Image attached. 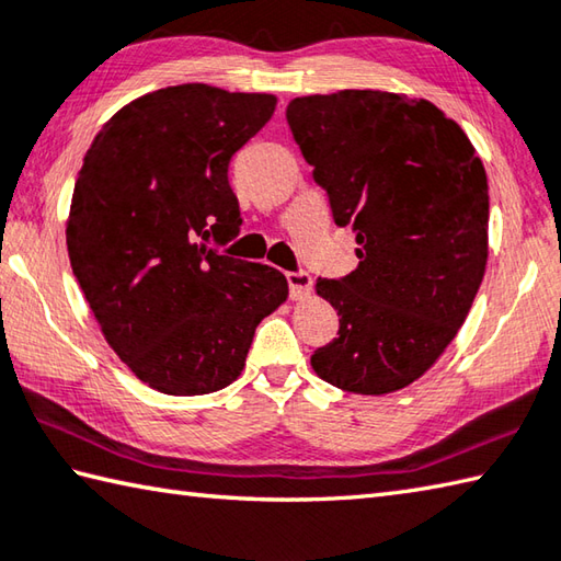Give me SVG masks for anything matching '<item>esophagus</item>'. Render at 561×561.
Wrapping results in <instances>:
<instances>
[{
	"label": "esophagus",
	"instance_id": "34e87169",
	"mask_svg": "<svg viewBox=\"0 0 561 561\" xmlns=\"http://www.w3.org/2000/svg\"><path fill=\"white\" fill-rule=\"evenodd\" d=\"M288 288H290V298L293 300H302V298H308V295L312 293V276L310 273H305V271H293V273H288Z\"/></svg>",
	"mask_w": 561,
	"mask_h": 561
}]
</instances>
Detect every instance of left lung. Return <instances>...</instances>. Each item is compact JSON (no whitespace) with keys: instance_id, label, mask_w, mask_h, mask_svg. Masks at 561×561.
<instances>
[{"instance_id":"1","label":"left lung","mask_w":561,"mask_h":561,"mask_svg":"<svg viewBox=\"0 0 561 561\" xmlns=\"http://www.w3.org/2000/svg\"><path fill=\"white\" fill-rule=\"evenodd\" d=\"M285 119L356 231L358 266L317 295L340 336L312 368L348 393L383 396L417 380L467 320L489 259V181L457 122L427 100L376 90L298 98Z\"/></svg>"}]
</instances>
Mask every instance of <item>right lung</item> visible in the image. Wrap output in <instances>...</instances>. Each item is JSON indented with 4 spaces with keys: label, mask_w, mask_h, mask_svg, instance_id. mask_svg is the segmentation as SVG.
Returning <instances> with one entry per match:
<instances>
[{
    "label": "right lung",
    "mask_w": 561,
    "mask_h": 561,
    "mask_svg": "<svg viewBox=\"0 0 561 561\" xmlns=\"http://www.w3.org/2000/svg\"><path fill=\"white\" fill-rule=\"evenodd\" d=\"M273 110V94L175 84L116 112L84 156L70 266L116 356L161 393L229 386L288 298L280 271L221 253L241 227L229 161Z\"/></svg>",
    "instance_id": "1"
}]
</instances>
